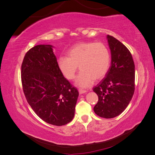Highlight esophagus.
<instances>
[{
	"mask_svg": "<svg viewBox=\"0 0 155 155\" xmlns=\"http://www.w3.org/2000/svg\"><path fill=\"white\" fill-rule=\"evenodd\" d=\"M87 91H85V90H82V89H79V94H84V93H85V92H87Z\"/></svg>",
	"mask_w": 155,
	"mask_h": 155,
	"instance_id": "esophagus-1",
	"label": "esophagus"
}]
</instances>
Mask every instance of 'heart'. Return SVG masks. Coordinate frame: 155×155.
Returning <instances> with one entry per match:
<instances>
[{"label": "heart", "instance_id": "b5f03b06", "mask_svg": "<svg viewBox=\"0 0 155 155\" xmlns=\"http://www.w3.org/2000/svg\"><path fill=\"white\" fill-rule=\"evenodd\" d=\"M68 57L61 56L58 65L63 76L69 80L76 76L78 67L81 72L75 84L81 88L91 86L94 81L104 78L110 63L109 51L102 43L80 42L68 51Z\"/></svg>", "mask_w": 155, "mask_h": 155}]
</instances>
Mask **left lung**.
<instances>
[{"label": "left lung", "mask_w": 155, "mask_h": 155, "mask_svg": "<svg viewBox=\"0 0 155 155\" xmlns=\"http://www.w3.org/2000/svg\"><path fill=\"white\" fill-rule=\"evenodd\" d=\"M111 53V66L105 77L93 88L98 101L94 107L101 118H112L128 106L135 88V67L130 51L114 37L107 35Z\"/></svg>", "instance_id": "left-lung-1"}]
</instances>
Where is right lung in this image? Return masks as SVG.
Segmentation results:
<instances>
[{
	"label": "right lung",
	"instance_id": "1",
	"mask_svg": "<svg viewBox=\"0 0 155 155\" xmlns=\"http://www.w3.org/2000/svg\"><path fill=\"white\" fill-rule=\"evenodd\" d=\"M52 48L39 45L27 51L21 65V81L35 114L46 123L62 126L74 118L79 92L61 72Z\"/></svg>",
	"mask_w": 155,
	"mask_h": 155
}]
</instances>
